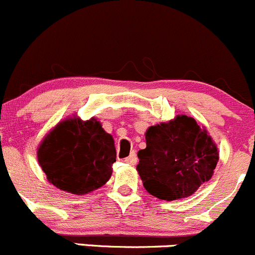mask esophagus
Wrapping results in <instances>:
<instances>
[{
  "label": "esophagus",
  "mask_w": 255,
  "mask_h": 255,
  "mask_svg": "<svg viewBox=\"0 0 255 255\" xmlns=\"http://www.w3.org/2000/svg\"><path fill=\"white\" fill-rule=\"evenodd\" d=\"M125 162L127 163H130V165H135L136 162H137V157H136V153L135 151H132V152L130 153V156H128L127 158H125Z\"/></svg>",
  "instance_id": "esophagus-1"
}]
</instances>
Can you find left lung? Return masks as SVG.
<instances>
[{
    "label": "left lung",
    "mask_w": 255,
    "mask_h": 255,
    "mask_svg": "<svg viewBox=\"0 0 255 255\" xmlns=\"http://www.w3.org/2000/svg\"><path fill=\"white\" fill-rule=\"evenodd\" d=\"M146 148L136 166L148 193L165 201L185 198L213 175L218 162L216 143L193 118L178 115L147 128Z\"/></svg>",
    "instance_id": "obj_1"
}]
</instances>
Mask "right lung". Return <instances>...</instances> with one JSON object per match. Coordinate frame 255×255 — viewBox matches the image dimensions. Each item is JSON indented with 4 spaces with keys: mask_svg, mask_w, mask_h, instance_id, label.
<instances>
[{
    "mask_svg": "<svg viewBox=\"0 0 255 255\" xmlns=\"http://www.w3.org/2000/svg\"><path fill=\"white\" fill-rule=\"evenodd\" d=\"M38 161L55 187L84 195L102 187L112 176L117 161L114 138L94 118L64 120L45 136Z\"/></svg>",
    "mask_w": 255,
    "mask_h": 255,
    "instance_id": "1",
    "label": "right lung"
}]
</instances>
